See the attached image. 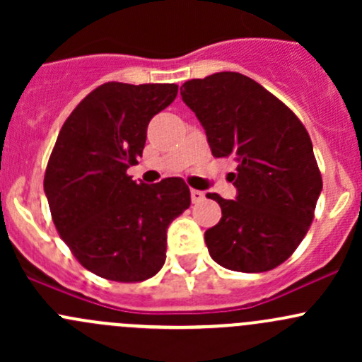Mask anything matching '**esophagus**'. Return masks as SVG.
<instances>
[{
  "label": "esophagus",
  "mask_w": 362,
  "mask_h": 362,
  "mask_svg": "<svg viewBox=\"0 0 362 362\" xmlns=\"http://www.w3.org/2000/svg\"><path fill=\"white\" fill-rule=\"evenodd\" d=\"M191 199L192 203H199L204 199V192L198 191V189H191Z\"/></svg>",
  "instance_id": "obj_1"
}]
</instances>
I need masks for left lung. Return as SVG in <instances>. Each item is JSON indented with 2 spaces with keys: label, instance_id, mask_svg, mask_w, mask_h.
Returning a JSON list of instances; mask_svg holds the SVG:
<instances>
[{
  "label": "left lung",
  "instance_id": "8db88e82",
  "mask_svg": "<svg viewBox=\"0 0 362 362\" xmlns=\"http://www.w3.org/2000/svg\"><path fill=\"white\" fill-rule=\"evenodd\" d=\"M184 103L204 127L214 158L236 160V199L215 192L218 224L206 229L211 259L224 268L262 273L293 255L308 233L322 177L301 120L261 83L236 71L187 80Z\"/></svg>",
  "mask_w": 362,
  "mask_h": 362
}]
</instances>
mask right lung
Here are the masks:
<instances>
[{
    "label": "right lung",
    "mask_w": 362,
    "mask_h": 362,
    "mask_svg": "<svg viewBox=\"0 0 362 362\" xmlns=\"http://www.w3.org/2000/svg\"><path fill=\"white\" fill-rule=\"evenodd\" d=\"M177 83L107 82L69 113L43 178L57 233L101 279L144 282L166 261V229L191 204L182 178L136 184L147 126L173 103Z\"/></svg>",
    "instance_id": "add662e5"
}]
</instances>
